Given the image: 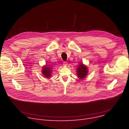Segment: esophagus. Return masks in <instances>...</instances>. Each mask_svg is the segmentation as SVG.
Here are the masks:
<instances>
[{
    "label": "esophagus",
    "instance_id": "esophagus-1",
    "mask_svg": "<svg viewBox=\"0 0 129 129\" xmlns=\"http://www.w3.org/2000/svg\"><path fill=\"white\" fill-rule=\"evenodd\" d=\"M67 62H63V65H64V66H67Z\"/></svg>",
    "mask_w": 129,
    "mask_h": 129
}]
</instances>
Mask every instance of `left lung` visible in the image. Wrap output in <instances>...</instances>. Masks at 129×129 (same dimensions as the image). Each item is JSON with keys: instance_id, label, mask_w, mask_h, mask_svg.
Masks as SVG:
<instances>
[{"instance_id": "8db88e82", "label": "left lung", "mask_w": 129, "mask_h": 129, "mask_svg": "<svg viewBox=\"0 0 129 129\" xmlns=\"http://www.w3.org/2000/svg\"><path fill=\"white\" fill-rule=\"evenodd\" d=\"M77 77L81 80L84 79L88 73V69L86 65L81 62L77 66L76 69Z\"/></svg>"}]
</instances>
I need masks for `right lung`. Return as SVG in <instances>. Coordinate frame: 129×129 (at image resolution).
Segmentation results:
<instances>
[{
    "label": "right lung",
    "mask_w": 129,
    "mask_h": 129,
    "mask_svg": "<svg viewBox=\"0 0 129 129\" xmlns=\"http://www.w3.org/2000/svg\"><path fill=\"white\" fill-rule=\"evenodd\" d=\"M42 73L43 75L46 78H50L52 76L53 67L50 65H45L42 67Z\"/></svg>",
    "instance_id": "1"
}]
</instances>
